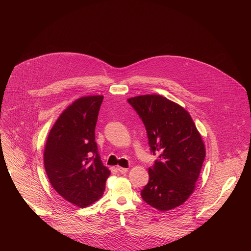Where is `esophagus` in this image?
Segmentation results:
<instances>
[{"mask_svg": "<svg viewBox=\"0 0 251 251\" xmlns=\"http://www.w3.org/2000/svg\"><path fill=\"white\" fill-rule=\"evenodd\" d=\"M117 170L121 173V174H125L128 172V169L127 168H123V167H117Z\"/></svg>", "mask_w": 251, "mask_h": 251, "instance_id": "34e87169", "label": "esophagus"}]
</instances>
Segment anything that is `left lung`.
Masks as SVG:
<instances>
[{
    "instance_id": "left-lung-1",
    "label": "left lung",
    "mask_w": 251,
    "mask_h": 251,
    "mask_svg": "<svg viewBox=\"0 0 251 251\" xmlns=\"http://www.w3.org/2000/svg\"><path fill=\"white\" fill-rule=\"evenodd\" d=\"M144 123L153 154L160 160L149 168V183L141 196L159 210L183 204L196 189L205 148L190 113L157 94L127 99Z\"/></svg>"
}]
</instances>
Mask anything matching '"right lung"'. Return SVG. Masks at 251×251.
I'll list each match as a JSON object with an SVG mask.
<instances>
[{"label": "right lung", "mask_w": 251, "mask_h": 251, "mask_svg": "<svg viewBox=\"0 0 251 251\" xmlns=\"http://www.w3.org/2000/svg\"><path fill=\"white\" fill-rule=\"evenodd\" d=\"M102 95L76 99L59 115L50 131L44 153L50 185L67 201L85 207L98 201L110 175L95 142Z\"/></svg>", "instance_id": "add662e5"}]
</instances>
